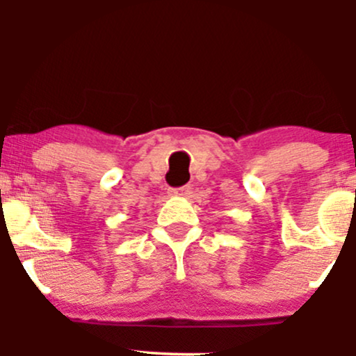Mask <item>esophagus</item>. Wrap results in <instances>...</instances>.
I'll use <instances>...</instances> for the list:
<instances>
[{"label":"esophagus","mask_w":356,"mask_h":356,"mask_svg":"<svg viewBox=\"0 0 356 356\" xmlns=\"http://www.w3.org/2000/svg\"><path fill=\"white\" fill-rule=\"evenodd\" d=\"M174 195H189L191 192V186H182V187H177V189H172L170 191Z\"/></svg>","instance_id":"obj_1"}]
</instances>
